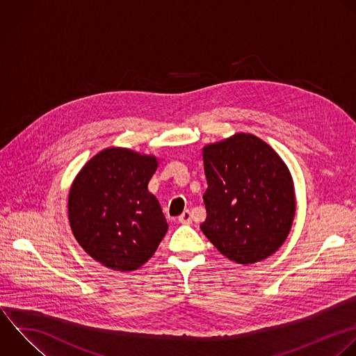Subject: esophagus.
I'll list each match as a JSON object with an SVG mask.
<instances>
[{
  "label": "esophagus",
  "mask_w": 356,
  "mask_h": 356,
  "mask_svg": "<svg viewBox=\"0 0 356 356\" xmlns=\"http://www.w3.org/2000/svg\"><path fill=\"white\" fill-rule=\"evenodd\" d=\"M178 221H179L181 224H191V222H192V214H191V211H189V210H185V211L179 216Z\"/></svg>",
  "instance_id": "34e87169"
}]
</instances>
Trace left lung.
Here are the masks:
<instances>
[{
	"mask_svg": "<svg viewBox=\"0 0 356 356\" xmlns=\"http://www.w3.org/2000/svg\"><path fill=\"white\" fill-rule=\"evenodd\" d=\"M207 217L200 229L229 260L252 264L273 254L295 217L291 174L261 139L236 134L203 149Z\"/></svg>",
	"mask_w": 356,
	"mask_h": 356,
	"instance_id": "8db88e82",
	"label": "left lung"
}]
</instances>
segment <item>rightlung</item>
<instances>
[{"mask_svg":"<svg viewBox=\"0 0 356 356\" xmlns=\"http://www.w3.org/2000/svg\"><path fill=\"white\" fill-rule=\"evenodd\" d=\"M156 168L154 156L111 147L90 159L71 186L68 216L74 236L111 270L139 268L168 229L159 200L147 189Z\"/></svg>","mask_w":356,"mask_h":356,"instance_id":"1","label":"right lung"}]
</instances>
